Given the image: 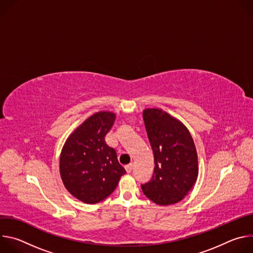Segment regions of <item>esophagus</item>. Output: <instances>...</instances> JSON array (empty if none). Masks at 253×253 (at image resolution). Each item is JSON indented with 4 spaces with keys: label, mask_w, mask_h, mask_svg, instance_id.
I'll return each instance as SVG.
<instances>
[{
    "label": "esophagus",
    "mask_w": 253,
    "mask_h": 253,
    "mask_svg": "<svg viewBox=\"0 0 253 253\" xmlns=\"http://www.w3.org/2000/svg\"><path fill=\"white\" fill-rule=\"evenodd\" d=\"M125 169H126L127 173H131V172H132V170H133V164H129V165H127V166L125 167Z\"/></svg>",
    "instance_id": "obj_1"
}]
</instances>
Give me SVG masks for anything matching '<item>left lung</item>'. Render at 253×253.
Masks as SVG:
<instances>
[{"instance_id": "1", "label": "left lung", "mask_w": 253, "mask_h": 253, "mask_svg": "<svg viewBox=\"0 0 253 253\" xmlns=\"http://www.w3.org/2000/svg\"><path fill=\"white\" fill-rule=\"evenodd\" d=\"M143 120L154 154V173L141 188L151 201L170 205L181 201L198 176L194 141L183 123L161 109H145Z\"/></svg>"}]
</instances>
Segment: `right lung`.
Segmentation results:
<instances>
[{
	"mask_svg": "<svg viewBox=\"0 0 253 253\" xmlns=\"http://www.w3.org/2000/svg\"><path fill=\"white\" fill-rule=\"evenodd\" d=\"M115 114L101 111L72 133L60 156V174L66 189L84 203L95 204L109 196L126 170L117 153L105 142Z\"/></svg>",
	"mask_w": 253,
	"mask_h": 253,
	"instance_id": "add662e5",
	"label": "right lung"
}]
</instances>
